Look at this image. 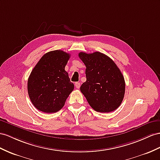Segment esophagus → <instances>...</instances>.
Returning <instances> with one entry per match:
<instances>
[{"label": "esophagus", "instance_id": "1", "mask_svg": "<svg viewBox=\"0 0 160 160\" xmlns=\"http://www.w3.org/2000/svg\"><path fill=\"white\" fill-rule=\"evenodd\" d=\"M75 86H76V87L77 88H79L80 87V82H76L75 83Z\"/></svg>", "mask_w": 160, "mask_h": 160}]
</instances>
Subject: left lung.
I'll return each mask as SVG.
<instances>
[{
	"label": "left lung",
	"instance_id": "left-lung-1",
	"mask_svg": "<svg viewBox=\"0 0 160 160\" xmlns=\"http://www.w3.org/2000/svg\"><path fill=\"white\" fill-rule=\"evenodd\" d=\"M78 56L87 68V81L81 85L80 91L89 105L98 112L116 110L125 93V81L120 69L111 58L100 52H80Z\"/></svg>",
	"mask_w": 160,
	"mask_h": 160
}]
</instances>
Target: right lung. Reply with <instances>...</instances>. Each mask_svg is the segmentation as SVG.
I'll return each mask as SVG.
<instances>
[{
    "instance_id": "add662e5",
    "label": "right lung",
    "mask_w": 160,
    "mask_h": 160,
    "mask_svg": "<svg viewBox=\"0 0 160 160\" xmlns=\"http://www.w3.org/2000/svg\"><path fill=\"white\" fill-rule=\"evenodd\" d=\"M70 55L61 50L44 54L35 65L28 80V95L34 107L44 113L62 108L74 88L65 70Z\"/></svg>"
}]
</instances>
